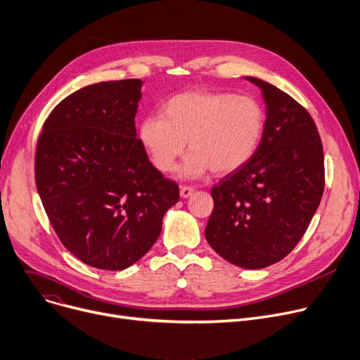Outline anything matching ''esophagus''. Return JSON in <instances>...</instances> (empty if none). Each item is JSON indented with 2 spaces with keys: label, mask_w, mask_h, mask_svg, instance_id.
Segmentation results:
<instances>
[{
  "label": "esophagus",
  "mask_w": 360,
  "mask_h": 360,
  "mask_svg": "<svg viewBox=\"0 0 360 360\" xmlns=\"http://www.w3.org/2000/svg\"><path fill=\"white\" fill-rule=\"evenodd\" d=\"M193 194H194V188H193V186H181L179 195H181L182 198H188V197H191Z\"/></svg>",
  "instance_id": "34e87169"
}]
</instances>
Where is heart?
I'll list each match as a JSON object with an SVG mask.
<instances>
[{"label":"heart","mask_w":360,"mask_h":360,"mask_svg":"<svg viewBox=\"0 0 360 360\" xmlns=\"http://www.w3.org/2000/svg\"><path fill=\"white\" fill-rule=\"evenodd\" d=\"M265 130V114L249 95L189 91L175 95L139 126L140 146L162 174L175 169L186 155L181 175L200 178L212 169L227 175L245 166L256 153Z\"/></svg>","instance_id":"1"}]
</instances>
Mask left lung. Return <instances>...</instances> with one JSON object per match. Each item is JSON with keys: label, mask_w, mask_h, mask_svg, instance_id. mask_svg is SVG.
Instances as JSON below:
<instances>
[{"label": "left lung", "mask_w": 360, "mask_h": 360, "mask_svg": "<svg viewBox=\"0 0 360 360\" xmlns=\"http://www.w3.org/2000/svg\"><path fill=\"white\" fill-rule=\"evenodd\" d=\"M266 105L255 156L212 186L208 245L245 269H262L288 255L307 231L324 191L321 139L308 111L259 78Z\"/></svg>", "instance_id": "obj_1"}]
</instances>
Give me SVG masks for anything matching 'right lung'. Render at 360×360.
<instances>
[{"mask_svg": "<svg viewBox=\"0 0 360 360\" xmlns=\"http://www.w3.org/2000/svg\"><path fill=\"white\" fill-rule=\"evenodd\" d=\"M143 81L88 85L47 117L36 148V185L63 246L92 268L123 271L162 231L178 185L149 162L134 117Z\"/></svg>", "mask_w": 360, "mask_h": 360, "instance_id": "add662e5", "label": "right lung"}]
</instances>
